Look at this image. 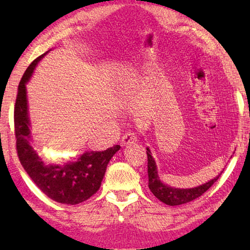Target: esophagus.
Returning <instances> with one entry per match:
<instances>
[{"label":"esophagus","mask_w":250,"mask_h":250,"mask_svg":"<svg viewBox=\"0 0 250 250\" xmlns=\"http://www.w3.org/2000/svg\"><path fill=\"white\" fill-rule=\"evenodd\" d=\"M138 141V137H137V133L134 132H131V131H129V132H126L124 137H122L121 139V145L122 146H128V145H131V143H134Z\"/></svg>","instance_id":"34e87169"}]
</instances>
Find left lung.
Listing matches in <instances>:
<instances>
[{
	"label": "left lung",
	"instance_id": "obj_1",
	"mask_svg": "<svg viewBox=\"0 0 250 250\" xmlns=\"http://www.w3.org/2000/svg\"><path fill=\"white\" fill-rule=\"evenodd\" d=\"M146 155H147L149 188L151 189V192L153 193V195L156 198H159L161 202L166 203V204L171 205V206L185 204V203H188L193 200H195L197 197H200L215 183V182L218 180V177L222 174L221 173V174L215 177V179L208 181L205 184L197 186V188H171V186L163 184L162 182L160 181L155 161L153 159V156L151 155V151L149 150V147H146Z\"/></svg>",
	"mask_w": 250,
	"mask_h": 250
}]
</instances>
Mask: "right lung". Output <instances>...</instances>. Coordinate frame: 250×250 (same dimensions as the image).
Returning <instances> with one entry per match:
<instances>
[{
	"instance_id": "obj_1",
	"label": "right lung",
	"mask_w": 250,
	"mask_h": 250,
	"mask_svg": "<svg viewBox=\"0 0 250 250\" xmlns=\"http://www.w3.org/2000/svg\"><path fill=\"white\" fill-rule=\"evenodd\" d=\"M45 55L32 62L19 84L14 107L16 151L24 170L45 195L62 204L76 205L87 201L98 191L109 161L120 146H113L104 151L86 152L77 161H67L62 164H45L37 155L31 145L26 83Z\"/></svg>"
}]
</instances>
